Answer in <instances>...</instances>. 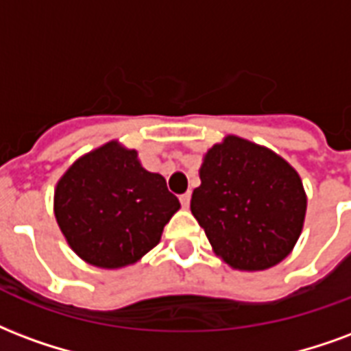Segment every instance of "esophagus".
<instances>
[{
    "instance_id": "obj_1",
    "label": "esophagus",
    "mask_w": 351,
    "mask_h": 351,
    "mask_svg": "<svg viewBox=\"0 0 351 351\" xmlns=\"http://www.w3.org/2000/svg\"><path fill=\"white\" fill-rule=\"evenodd\" d=\"M189 201H191V195H189V193L180 195V204H182V208H189Z\"/></svg>"
}]
</instances>
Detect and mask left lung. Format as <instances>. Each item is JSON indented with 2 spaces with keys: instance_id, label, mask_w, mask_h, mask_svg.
Listing matches in <instances>:
<instances>
[{
  "instance_id": "obj_1",
  "label": "left lung",
  "mask_w": 351,
  "mask_h": 351,
  "mask_svg": "<svg viewBox=\"0 0 351 351\" xmlns=\"http://www.w3.org/2000/svg\"><path fill=\"white\" fill-rule=\"evenodd\" d=\"M199 176L191 214L225 264L262 271L292 253L305 223L307 195L285 158L227 136L204 154Z\"/></svg>"
}]
</instances>
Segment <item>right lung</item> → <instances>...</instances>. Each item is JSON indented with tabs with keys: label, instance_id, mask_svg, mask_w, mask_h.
<instances>
[{
	"label": "right lung",
	"instance_id": "1",
	"mask_svg": "<svg viewBox=\"0 0 351 351\" xmlns=\"http://www.w3.org/2000/svg\"><path fill=\"white\" fill-rule=\"evenodd\" d=\"M178 208L165 178L147 171L137 150L119 141L77 158L53 193V214L70 249L104 269L141 261Z\"/></svg>",
	"mask_w": 351,
	"mask_h": 351
}]
</instances>
